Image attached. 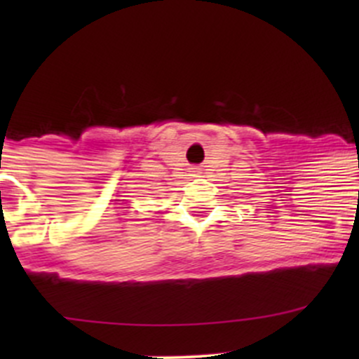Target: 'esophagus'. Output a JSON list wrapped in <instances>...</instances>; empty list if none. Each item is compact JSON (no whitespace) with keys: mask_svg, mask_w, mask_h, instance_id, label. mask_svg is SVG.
<instances>
[{"mask_svg":"<svg viewBox=\"0 0 359 359\" xmlns=\"http://www.w3.org/2000/svg\"><path fill=\"white\" fill-rule=\"evenodd\" d=\"M191 170H193V177H198L196 175V168H191Z\"/></svg>","mask_w":359,"mask_h":359,"instance_id":"obj_1","label":"esophagus"}]
</instances>
